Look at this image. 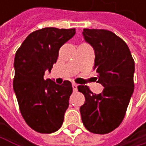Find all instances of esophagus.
I'll use <instances>...</instances> for the list:
<instances>
[{
    "label": "esophagus",
    "instance_id": "34e87169",
    "mask_svg": "<svg viewBox=\"0 0 146 146\" xmlns=\"http://www.w3.org/2000/svg\"><path fill=\"white\" fill-rule=\"evenodd\" d=\"M73 89L74 91H76L77 90H78V84H75V83H73Z\"/></svg>",
    "mask_w": 146,
    "mask_h": 146
}]
</instances>
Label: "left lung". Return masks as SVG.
<instances>
[{
  "instance_id": "1",
  "label": "left lung",
  "mask_w": 146,
  "mask_h": 146,
  "mask_svg": "<svg viewBox=\"0 0 146 146\" xmlns=\"http://www.w3.org/2000/svg\"><path fill=\"white\" fill-rule=\"evenodd\" d=\"M83 36L95 50L93 69L104 90L93 94L87 86L78 87L85 97L80 107L82 122L91 133H108L124 118L133 93L134 62L127 44L109 30L84 29Z\"/></svg>"
}]
</instances>
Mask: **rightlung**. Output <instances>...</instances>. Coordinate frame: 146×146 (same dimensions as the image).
<instances>
[{
    "mask_svg": "<svg viewBox=\"0 0 146 146\" xmlns=\"http://www.w3.org/2000/svg\"><path fill=\"white\" fill-rule=\"evenodd\" d=\"M75 33V29L44 28L29 35L16 52L13 90L23 119L35 131L50 133L62 125L72 84L66 80L56 84L44 75L56 62L61 46Z\"/></svg>",
    "mask_w": 146,
    "mask_h": 146,
    "instance_id": "add662e5",
    "label": "right lung"
}]
</instances>
